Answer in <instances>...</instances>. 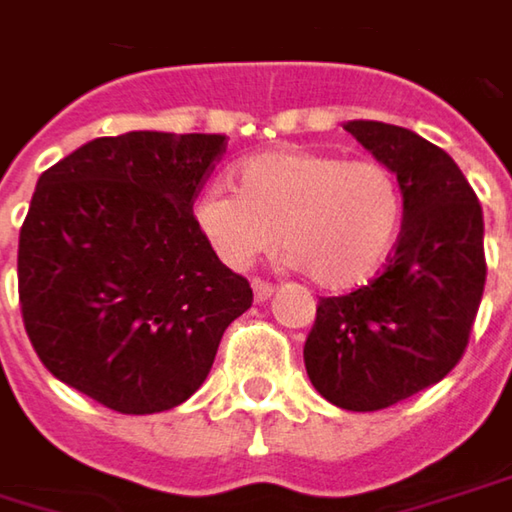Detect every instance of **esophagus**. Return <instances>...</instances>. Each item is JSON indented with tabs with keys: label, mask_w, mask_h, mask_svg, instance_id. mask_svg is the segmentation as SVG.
I'll return each instance as SVG.
<instances>
[{
	"label": "esophagus",
	"mask_w": 512,
	"mask_h": 512,
	"mask_svg": "<svg viewBox=\"0 0 512 512\" xmlns=\"http://www.w3.org/2000/svg\"><path fill=\"white\" fill-rule=\"evenodd\" d=\"M252 289H255L257 304L269 301V298H272V292H275V286L269 284V281H260V278H255V281H252Z\"/></svg>",
	"instance_id": "obj_1"
}]
</instances>
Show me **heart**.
Segmentation results:
<instances>
[{
    "label": "heart",
    "mask_w": 512,
    "mask_h": 512,
    "mask_svg": "<svg viewBox=\"0 0 512 512\" xmlns=\"http://www.w3.org/2000/svg\"><path fill=\"white\" fill-rule=\"evenodd\" d=\"M234 185H214L194 205L217 257L249 269L284 243L292 266L336 292L368 284L385 266L406 214L403 185L379 159L278 147L237 165Z\"/></svg>",
    "instance_id": "1"
}]
</instances>
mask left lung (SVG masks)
Listing matches in <instances>:
<instances>
[{"label":"left lung","mask_w":512,"mask_h":512,"mask_svg":"<svg viewBox=\"0 0 512 512\" xmlns=\"http://www.w3.org/2000/svg\"><path fill=\"white\" fill-rule=\"evenodd\" d=\"M345 130L397 173L406 214L374 281L318 301L304 365L333 406L379 411L461 362L487 281L484 214L461 167L432 141L382 121Z\"/></svg>","instance_id":"obj_1"}]
</instances>
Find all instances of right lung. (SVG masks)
I'll return each instance as SVG.
<instances>
[{
    "label": "right lung",
    "mask_w": 512,
    "mask_h": 512,
    "mask_svg": "<svg viewBox=\"0 0 512 512\" xmlns=\"http://www.w3.org/2000/svg\"><path fill=\"white\" fill-rule=\"evenodd\" d=\"M226 136L95 138L37 182L19 228V307L40 362L121 414L185 403L252 286L202 237L194 202Z\"/></svg>",
    "instance_id": "add662e5"
}]
</instances>
